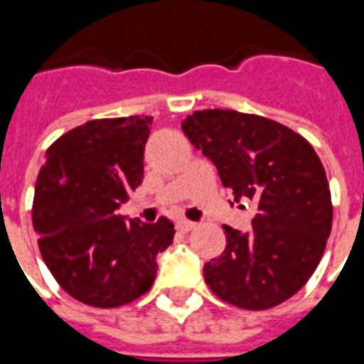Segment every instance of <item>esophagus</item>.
<instances>
[{"label":"esophagus","instance_id":"obj_1","mask_svg":"<svg viewBox=\"0 0 364 364\" xmlns=\"http://www.w3.org/2000/svg\"><path fill=\"white\" fill-rule=\"evenodd\" d=\"M177 228H179V232H191V230L197 228V224L191 220H179L177 222Z\"/></svg>","mask_w":364,"mask_h":364}]
</instances>
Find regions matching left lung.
<instances>
[{
	"mask_svg": "<svg viewBox=\"0 0 364 364\" xmlns=\"http://www.w3.org/2000/svg\"><path fill=\"white\" fill-rule=\"evenodd\" d=\"M234 200H253L250 232L224 226L226 250L205 265L214 294L244 310L279 306L318 267L333 218L331 193L312 144L259 114L205 109L181 122Z\"/></svg>",
	"mask_w": 364,
	"mask_h": 364,
	"instance_id": "obj_1",
	"label": "left lung"
}]
</instances>
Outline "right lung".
<instances>
[{
  "label": "right lung",
  "mask_w": 364,
  "mask_h": 364,
  "mask_svg": "<svg viewBox=\"0 0 364 364\" xmlns=\"http://www.w3.org/2000/svg\"><path fill=\"white\" fill-rule=\"evenodd\" d=\"M151 117L95 119L50 144L38 171L33 226L38 250L62 289L95 308L130 304L154 284L156 255L173 224L124 222L114 214L144 179Z\"/></svg>",
  "instance_id": "1"
}]
</instances>
